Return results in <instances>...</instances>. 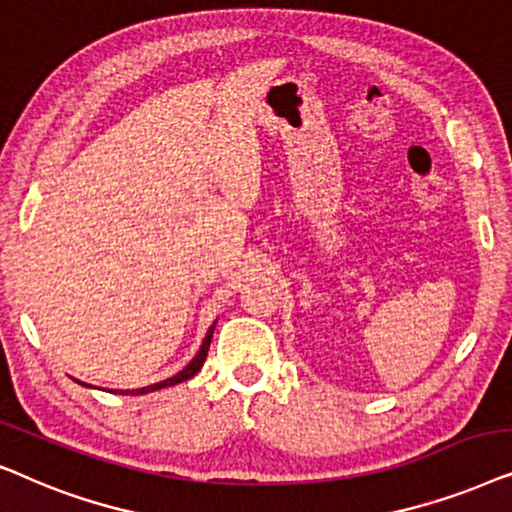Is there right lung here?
<instances>
[{
  "label": "right lung",
  "mask_w": 512,
  "mask_h": 512,
  "mask_svg": "<svg viewBox=\"0 0 512 512\" xmlns=\"http://www.w3.org/2000/svg\"><path fill=\"white\" fill-rule=\"evenodd\" d=\"M213 330H215V325L210 327V330H208V335H206V339H203V344H201L199 353H196L194 360H192V363H189V365L185 367V370H182V372H177L175 377H170V379H166V381H159V384H152V386H145V388H135V391H126V393H131V395H140V393H149V391H159V388L175 386V384H182V381L192 379L194 374L201 370L203 363H206V356H208V349H210V339H213ZM121 393H124V391H121Z\"/></svg>",
  "instance_id": "1"
}]
</instances>
